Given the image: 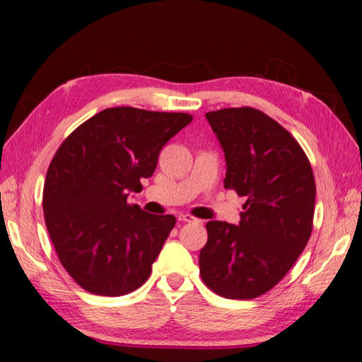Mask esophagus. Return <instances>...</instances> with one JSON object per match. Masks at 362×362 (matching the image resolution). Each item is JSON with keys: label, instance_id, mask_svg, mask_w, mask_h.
<instances>
[{"label": "esophagus", "instance_id": "obj_1", "mask_svg": "<svg viewBox=\"0 0 362 362\" xmlns=\"http://www.w3.org/2000/svg\"><path fill=\"white\" fill-rule=\"evenodd\" d=\"M177 219H179V223H194L196 218H193L191 215H185V214H180L179 216H177Z\"/></svg>", "mask_w": 362, "mask_h": 362}]
</instances>
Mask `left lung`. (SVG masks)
Returning a JSON list of instances; mask_svg holds the SVG:
<instances>
[{
  "instance_id": "obj_1",
  "label": "left lung",
  "mask_w": 362,
  "mask_h": 362,
  "mask_svg": "<svg viewBox=\"0 0 362 362\" xmlns=\"http://www.w3.org/2000/svg\"><path fill=\"white\" fill-rule=\"evenodd\" d=\"M226 157L224 188L246 196L240 224L209 221L201 278L224 298L251 300L284 278L313 232L315 180L292 134L250 106L205 115Z\"/></svg>"
}]
</instances>
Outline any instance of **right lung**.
Here are the masks:
<instances>
[{
    "label": "right lung",
    "instance_id": "obj_1",
    "mask_svg": "<svg viewBox=\"0 0 362 362\" xmlns=\"http://www.w3.org/2000/svg\"><path fill=\"white\" fill-rule=\"evenodd\" d=\"M187 112L106 108L64 139L49 163L44 216L66 272L89 293L127 295L152 272L173 215H151L127 202L143 189L169 139L187 127Z\"/></svg>",
    "mask_w": 362,
    "mask_h": 362
}]
</instances>
